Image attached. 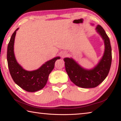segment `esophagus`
<instances>
[{"label":"esophagus","instance_id":"34e87169","mask_svg":"<svg viewBox=\"0 0 121 121\" xmlns=\"http://www.w3.org/2000/svg\"><path fill=\"white\" fill-rule=\"evenodd\" d=\"M65 56H66V53H62V54H61V56H62V58H64V57Z\"/></svg>","mask_w":121,"mask_h":121}]
</instances>
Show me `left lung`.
Wrapping results in <instances>:
<instances>
[{
  "instance_id": "obj_1",
  "label": "left lung",
  "mask_w": 121,
  "mask_h": 121,
  "mask_svg": "<svg viewBox=\"0 0 121 121\" xmlns=\"http://www.w3.org/2000/svg\"><path fill=\"white\" fill-rule=\"evenodd\" d=\"M97 32L104 40L105 53L97 66L91 70H86L71 58H65V70L71 81L82 88H93L102 83L107 76L111 66L112 56L109 38L103 28L98 25Z\"/></svg>"
}]
</instances>
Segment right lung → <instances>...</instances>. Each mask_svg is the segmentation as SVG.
<instances>
[{"instance_id":"1","label":"right lung","mask_w":121,"mask_h":121,"mask_svg":"<svg viewBox=\"0 0 121 121\" xmlns=\"http://www.w3.org/2000/svg\"><path fill=\"white\" fill-rule=\"evenodd\" d=\"M16 29L12 34L8 45L7 60L10 74L16 84L28 92L37 91L46 84L48 76L54 69L55 62L60 57H56L46 62L37 70H24L16 61L14 54V43Z\"/></svg>"}]
</instances>
